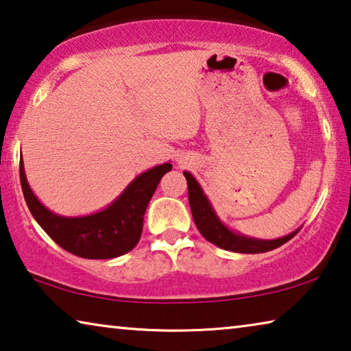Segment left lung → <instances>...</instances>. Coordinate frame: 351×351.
Segmentation results:
<instances>
[{
	"instance_id": "left-lung-1",
	"label": "left lung",
	"mask_w": 351,
	"mask_h": 351,
	"mask_svg": "<svg viewBox=\"0 0 351 351\" xmlns=\"http://www.w3.org/2000/svg\"><path fill=\"white\" fill-rule=\"evenodd\" d=\"M184 176L187 180V189H189V204H191L192 217L195 220V225L198 231L206 241L214 243V245L228 250V252L234 253H247V254H256V253H265L271 252L282 243L297 234L300 228L292 231L291 234L278 237V239H256L242 234V232L231 230L226 226L220 217L217 215L215 209L210 199L206 195L203 187L195 180L191 171H184Z\"/></svg>"
}]
</instances>
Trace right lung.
Masks as SVG:
<instances>
[{
	"mask_svg": "<svg viewBox=\"0 0 351 351\" xmlns=\"http://www.w3.org/2000/svg\"><path fill=\"white\" fill-rule=\"evenodd\" d=\"M170 162L154 165L136 176L112 203L93 214L66 217L49 210L26 180L23 158L20 182L25 202L42 230L66 252L86 259H112L131 252L142 234L143 215Z\"/></svg>",
	"mask_w": 351,
	"mask_h": 351,
	"instance_id": "obj_1",
	"label": "right lung"
}]
</instances>
